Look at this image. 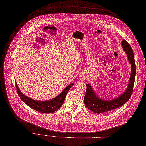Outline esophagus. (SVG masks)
<instances>
[{"instance_id": "34e87169", "label": "esophagus", "mask_w": 146, "mask_h": 146, "mask_svg": "<svg viewBox=\"0 0 146 146\" xmlns=\"http://www.w3.org/2000/svg\"><path fill=\"white\" fill-rule=\"evenodd\" d=\"M80 78L81 80H86V77L84 75H81L80 76Z\"/></svg>"}]
</instances>
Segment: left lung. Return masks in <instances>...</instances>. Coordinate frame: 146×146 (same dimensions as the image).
I'll return each mask as SVG.
<instances>
[{
  "label": "left lung",
  "mask_w": 146,
  "mask_h": 146,
  "mask_svg": "<svg viewBox=\"0 0 146 146\" xmlns=\"http://www.w3.org/2000/svg\"><path fill=\"white\" fill-rule=\"evenodd\" d=\"M121 44L122 49L126 53L129 64L131 65V72L128 85L124 92L117 98L110 100H106L97 95L92 86L86 84L87 90L84 96V103L86 107L94 113H105L119 108L128 101L133 93L136 74L134 54L131 46L125 40H123Z\"/></svg>",
  "instance_id": "8db88e82"
}]
</instances>
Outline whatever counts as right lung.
Returning a JSON list of instances; mask_svg holds the SVG:
<instances>
[{"label": "right lung", "instance_id": "add662e5", "mask_svg": "<svg viewBox=\"0 0 146 146\" xmlns=\"http://www.w3.org/2000/svg\"><path fill=\"white\" fill-rule=\"evenodd\" d=\"M15 84L17 93L20 99L25 104H27L28 106L39 112L44 113H52L56 112L63 105L68 91L74 84V83H71V84L68 86L56 98L46 101L36 100L29 98V97L24 95L20 91L17 82H15Z\"/></svg>", "mask_w": 146, "mask_h": 146}]
</instances>
